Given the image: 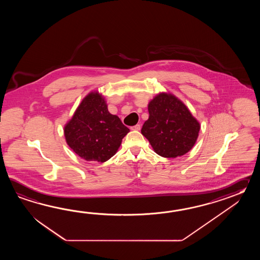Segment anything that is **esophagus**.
<instances>
[{
  "instance_id": "esophagus-1",
  "label": "esophagus",
  "mask_w": 260,
  "mask_h": 260,
  "mask_svg": "<svg viewBox=\"0 0 260 260\" xmlns=\"http://www.w3.org/2000/svg\"><path fill=\"white\" fill-rule=\"evenodd\" d=\"M140 128H141L140 124H136V125H134V126L131 127V130H134V131H139V130H140Z\"/></svg>"
}]
</instances>
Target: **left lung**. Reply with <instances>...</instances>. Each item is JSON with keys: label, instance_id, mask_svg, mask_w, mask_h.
Instances as JSON below:
<instances>
[{"label": "left lung", "instance_id": "left-lung-1", "mask_svg": "<svg viewBox=\"0 0 260 260\" xmlns=\"http://www.w3.org/2000/svg\"><path fill=\"white\" fill-rule=\"evenodd\" d=\"M148 110L149 119L144 122L141 134L157 154L176 158L192 149L201 125L181 100L161 92L149 101Z\"/></svg>", "mask_w": 260, "mask_h": 260}]
</instances>
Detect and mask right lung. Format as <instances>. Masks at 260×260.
<instances>
[{
	"label": "right lung",
	"instance_id": "1",
	"mask_svg": "<svg viewBox=\"0 0 260 260\" xmlns=\"http://www.w3.org/2000/svg\"><path fill=\"white\" fill-rule=\"evenodd\" d=\"M120 118L111 114L104 95L90 92L64 126L69 147L85 160L104 162L115 155L129 133Z\"/></svg>",
	"mask_w": 260,
	"mask_h": 260
}]
</instances>
